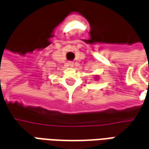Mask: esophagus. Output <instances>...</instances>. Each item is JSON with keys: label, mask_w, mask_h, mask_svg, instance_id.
Wrapping results in <instances>:
<instances>
[{"label": "esophagus", "mask_w": 149, "mask_h": 149, "mask_svg": "<svg viewBox=\"0 0 149 149\" xmlns=\"http://www.w3.org/2000/svg\"><path fill=\"white\" fill-rule=\"evenodd\" d=\"M68 65H69L70 66H71V67H72V66H74V63H73V62H71V61H69V62H68Z\"/></svg>", "instance_id": "1"}]
</instances>
